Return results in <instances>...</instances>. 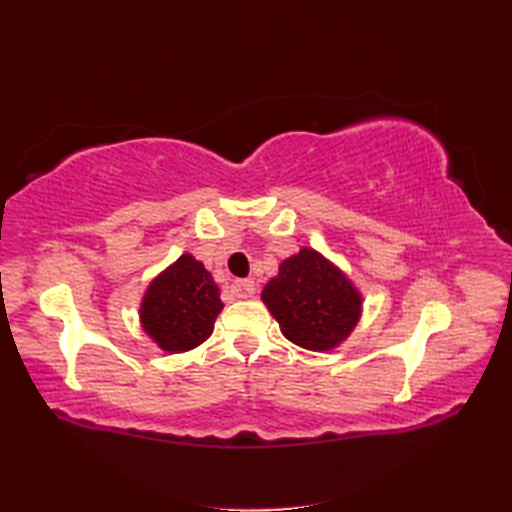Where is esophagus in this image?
Returning <instances> with one entry per match:
<instances>
[{
	"mask_svg": "<svg viewBox=\"0 0 512 512\" xmlns=\"http://www.w3.org/2000/svg\"><path fill=\"white\" fill-rule=\"evenodd\" d=\"M231 288L235 292V297H239V299H248L257 292V284L253 279H239V281H235Z\"/></svg>",
	"mask_w": 512,
	"mask_h": 512,
	"instance_id": "34e87169",
	"label": "esophagus"
}]
</instances>
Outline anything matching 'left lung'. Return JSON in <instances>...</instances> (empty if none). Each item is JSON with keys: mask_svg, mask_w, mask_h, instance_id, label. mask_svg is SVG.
Returning <instances> with one entry per match:
<instances>
[{"mask_svg": "<svg viewBox=\"0 0 512 512\" xmlns=\"http://www.w3.org/2000/svg\"><path fill=\"white\" fill-rule=\"evenodd\" d=\"M262 301L288 341L312 352L341 345L361 319L363 297L347 275L314 248L284 259Z\"/></svg>", "mask_w": 512, "mask_h": 512, "instance_id": "obj_1", "label": "left lung"}]
</instances>
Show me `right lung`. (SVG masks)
Wrapping results in <instances>:
<instances>
[{
  "instance_id": "right-lung-1",
  "label": "right lung",
  "mask_w": 512,
  "mask_h": 512,
  "mask_svg": "<svg viewBox=\"0 0 512 512\" xmlns=\"http://www.w3.org/2000/svg\"><path fill=\"white\" fill-rule=\"evenodd\" d=\"M224 303L209 270L193 255L184 253L151 281L140 323L160 350L189 352L209 339Z\"/></svg>"
}]
</instances>
